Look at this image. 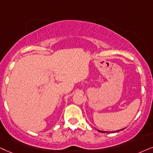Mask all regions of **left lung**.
I'll use <instances>...</instances> for the list:
<instances>
[{"instance_id":"left-lung-1","label":"left lung","mask_w":153,"mask_h":153,"mask_svg":"<svg viewBox=\"0 0 153 153\" xmlns=\"http://www.w3.org/2000/svg\"><path fill=\"white\" fill-rule=\"evenodd\" d=\"M123 129H120V131H122V130H123ZM98 131H100V132H102V133H108V132H107V131H99V130H98ZM117 131H114V132H117Z\"/></svg>"}]
</instances>
